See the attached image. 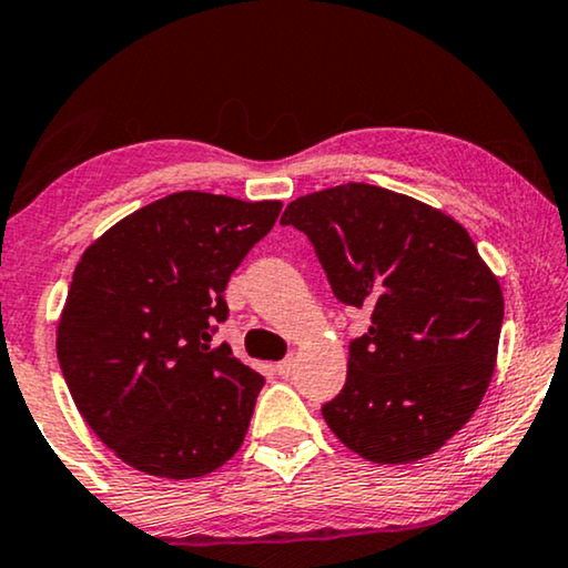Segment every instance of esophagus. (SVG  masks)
<instances>
[{"label":"esophagus","mask_w":568,"mask_h":568,"mask_svg":"<svg viewBox=\"0 0 568 568\" xmlns=\"http://www.w3.org/2000/svg\"><path fill=\"white\" fill-rule=\"evenodd\" d=\"M276 372H278V375H282V377H290L292 372H294V359H292V356H286V359L278 362V364H276Z\"/></svg>","instance_id":"34e87169"}]
</instances>
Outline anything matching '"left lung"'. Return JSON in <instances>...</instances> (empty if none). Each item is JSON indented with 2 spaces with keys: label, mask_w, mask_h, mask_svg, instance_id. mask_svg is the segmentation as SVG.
<instances>
[{
  "label": "left lung",
  "mask_w": 568,
  "mask_h": 568,
  "mask_svg": "<svg viewBox=\"0 0 568 568\" xmlns=\"http://www.w3.org/2000/svg\"><path fill=\"white\" fill-rule=\"evenodd\" d=\"M282 224L305 232L344 305L372 310L348 344L346 385L323 406L364 460L403 465L460 432L491 383L504 321L499 278L468 230L369 183L307 193Z\"/></svg>",
  "instance_id": "left-lung-1"
}]
</instances>
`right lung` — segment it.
<instances>
[{"label": "right lung", "mask_w": 568, "mask_h": 568, "mask_svg": "<svg viewBox=\"0 0 568 568\" xmlns=\"http://www.w3.org/2000/svg\"><path fill=\"white\" fill-rule=\"evenodd\" d=\"M282 201L181 191L113 224L77 263L57 356L84 422L131 468L199 478L243 445L263 377L212 346L224 290Z\"/></svg>", "instance_id": "1"}]
</instances>
